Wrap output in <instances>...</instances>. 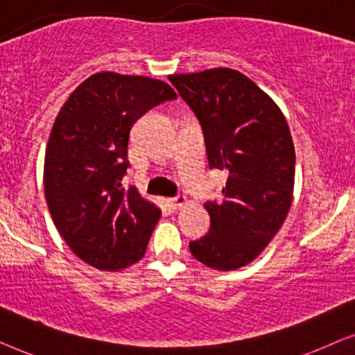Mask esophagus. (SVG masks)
<instances>
[{"label": "esophagus", "mask_w": 355, "mask_h": 355, "mask_svg": "<svg viewBox=\"0 0 355 355\" xmlns=\"http://www.w3.org/2000/svg\"><path fill=\"white\" fill-rule=\"evenodd\" d=\"M169 203H171V207L174 208V210H179V208H184L187 205V197L176 196V197L169 198Z\"/></svg>", "instance_id": "1"}]
</instances>
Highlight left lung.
Here are the masks:
<instances>
[{"instance_id":"left-lung-1","label":"left lung","mask_w":355,"mask_h":355,"mask_svg":"<svg viewBox=\"0 0 355 355\" xmlns=\"http://www.w3.org/2000/svg\"><path fill=\"white\" fill-rule=\"evenodd\" d=\"M168 79L200 121L210 168L227 173L223 202L205 203L210 231L189 249L208 268L237 270L263 252L293 203L288 121L255 82L230 67Z\"/></svg>"}]
</instances>
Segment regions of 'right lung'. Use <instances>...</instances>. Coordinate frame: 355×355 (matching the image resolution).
Segmentation results:
<instances>
[{
  "mask_svg": "<svg viewBox=\"0 0 355 355\" xmlns=\"http://www.w3.org/2000/svg\"><path fill=\"white\" fill-rule=\"evenodd\" d=\"M174 98L166 82L106 71L82 82L58 113L43 187L58 232L85 263L118 271L147 250L162 210L123 187L129 134L144 113Z\"/></svg>",
  "mask_w": 355,
  "mask_h": 355,
  "instance_id": "obj_1",
  "label": "right lung"
}]
</instances>
